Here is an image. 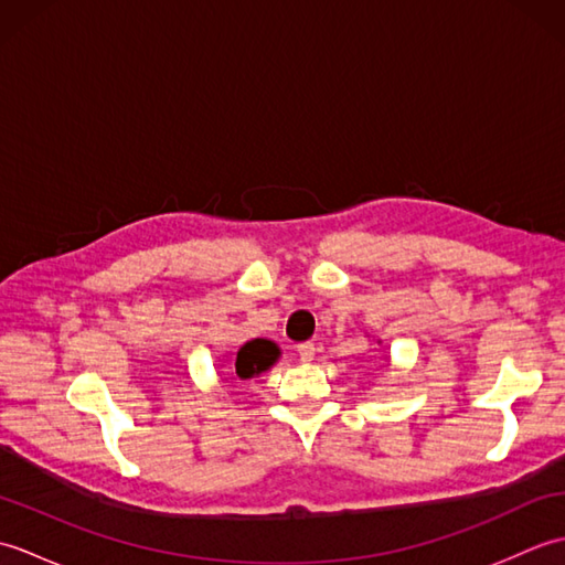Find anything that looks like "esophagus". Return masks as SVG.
<instances>
[{
    "label": "esophagus",
    "mask_w": 565,
    "mask_h": 565,
    "mask_svg": "<svg viewBox=\"0 0 565 565\" xmlns=\"http://www.w3.org/2000/svg\"><path fill=\"white\" fill-rule=\"evenodd\" d=\"M296 352H298V359H301L303 364H308V362H313V356H316V344L313 342H301L296 347Z\"/></svg>",
    "instance_id": "esophagus-1"
}]
</instances>
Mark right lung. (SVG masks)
<instances>
[{"label": "right lung", "mask_w": 565, "mask_h": 565, "mask_svg": "<svg viewBox=\"0 0 565 565\" xmlns=\"http://www.w3.org/2000/svg\"><path fill=\"white\" fill-rule=\"evenodd\" d=\"M281 350L271 340H249L239 347L237 359H235V376L237 379H252L259 376L262 371L274 366L276 359H279Z\"/></svg>", "instance_id": "right-lung-1"}]
</instances>
